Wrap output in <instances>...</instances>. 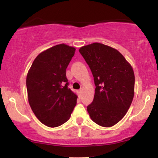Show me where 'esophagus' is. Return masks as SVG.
Instances as JSON below:
<instances>
[{
  "mask_svg": "<svg viewBox=\"0 0 158 158\" xmlns=\"http://www.w3.org/2000/svg\"><path fill=\"white\" fill-rule=\"evenodd\" d=\"M82 89H80V90H78V94H79V95H81V94H82Z\"/></svg>",
  "mask_w": 158,
  "mask_h": 158,
  "instance_id": "obj_1",
  "label": "esophagus"
}]
</instances>
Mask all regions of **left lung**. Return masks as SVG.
Returning <instances> with one entry per match:
<instances>
[{"label":"left lung","mask_w":158,"mask_h":158,"mask_svg":"<svg viewBox=\"0 0 158 158\" xmlns=\"http://www.w3.org/2000/svg\"><path fill=\"white\" fill-rule=\"evenodd\" d=\"M79 52L91 70L96 87L87 110L97 124L112 127L122 119L132 102L135 76L131 65L117 50L103 44L84 46Z\"/></svg>","instance_id":"1"}]
</instances>
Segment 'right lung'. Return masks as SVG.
I'll return each instance as SVG.
<instances>
[{
  "instance_id": "add662e5",
  "label": "right lung",
  "mask_w": 158,
  "mask_h": 158,
  "mask_svg": "<svg viewBox=\"0 0 158 158\" xmlns=\"http://www.w3.org/2000/svg\"><path fill=\"white\" fill-rule=\"evenodd\" d=\"M76 48L64 44L39 54L27 76L28 101L37 118L48 127L69 119L77 97L69 88L66 69Z\"/></svg>"
}]
</instances>
